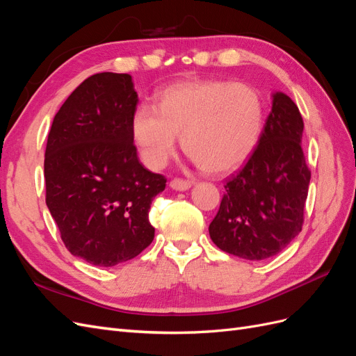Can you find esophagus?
I'll return each instance as SVG.
<instances>
[{
    "instance_id": "34e87169",
    "label": "esophagus",
    "mask_w": 356,
    "mask_h": 356,
    "mask_svg": "<svg viewBox=\"0 0 356 356\" xmlns=\"http://www.w3.org/2000/svg\"><path fill=\"white\" fill-rule=\"evenodd\" d=\"M169 186H170V188H174V190H177V191H186V190H188V188L193 186V182L188 181V179L175 178V179L170 181Z\"/></svg>"
}]
</instances>
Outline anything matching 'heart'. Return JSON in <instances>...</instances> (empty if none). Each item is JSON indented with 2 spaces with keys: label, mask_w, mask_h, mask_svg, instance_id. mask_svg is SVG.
Wrapping results in <instances>:
<instances>
[{
  "label": "heart",
  "mask_w": 356,
  "mask_h": 356,
  "mask_svg": "<svg viewBox=\"0 0 356 356\" xmlns=\"http://www.w3.org/2000/svg\"><path fill=\"white\" fill-rule=\"evenodd\" d=\"M263 122L264 102L252 86L196 80L169 86L159 93L156 106L138 105L131 134L149 168L166 165L181 135L184 152L204 172L224 174L252 154Z\"/></svg>",
  "instance_id": "obj_1"
}]
</instances>
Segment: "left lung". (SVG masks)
I'll return each mask as SVG.
<instances>
[{
  "label": "left lung",
  "mask_w": 356,
  "mask_h": 356,
  "mask_svg": "<svg viewBox=\"0 0 356 356\" xmlns=\"http://www.w3.org/2000/svg\"><path fill=\"white\" fill-rule=\"evenodd\" d=\"M303 118L288 95H272L260 141L239 174L224 186L218 213L209 224L212 242L245 260L281 252L301 232L310 170L301 149Z\"/></svg>",
  "instance_id": "left-lung-1"
}]
</instances>
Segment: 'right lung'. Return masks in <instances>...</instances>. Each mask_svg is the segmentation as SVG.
Here are the masks:
<instances>
[{
	"label": "right lung",
	"mask_w": 356,
	"mask_h": 356,
	"mask_svg": "<svg viewBox=\"0 0 356 356\" xmlns=\"http://www.w3.org/2000/svg\"><path fill=\"white\" fill-rule=\"evenodd\" d=\"M129 74L99 72L63 102L49 132L46 203L67 250L99 267L132 260L154 239L148 212L166 178L139 163Z\"/></svg>",
	"instance_id": "right-lung-1"
}]
</instances>
